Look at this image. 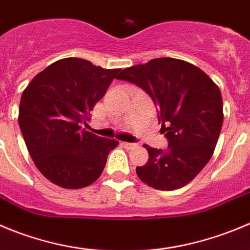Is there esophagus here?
<instances>
[{
	"mask_svg": "<svg viewBox=\"0 0 250 250\" xmlns=\"http://www.w3.org/2000/svg\"><path fill=\"white\" fill-rule=\"evenodd\" d=\"M121 145H123L125 148H132V147L136 146V144H132V142H123Z\"/></svg>",
	"mask_w": 250,
	"mask_h": 250,
	"instance_id": "1",
	"label": "esophagus"
}]
</instances>
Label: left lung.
<instances>
[{
	"mask_svg": "<svg viewBox=\"0 0 250 250\" xmlns=\"http://www.w3.org/2000/svg\"><path fill=\"white\" fill-rule=\"evenodd\" d=\"M118 80L139 85L151 97L168 140L165 149L144 145L148 161L136 167L139 178L158 190L187 185L208 165L222 129L218 87L199 67L173 58L127 67Z\"/></svg>",
	"mask_w": 250,
	"mask_h": 250,
	"instance_id": "obj_1",
	"label": "left lung"
}]
</instances>
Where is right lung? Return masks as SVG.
Here are the masks:
<instances>
[{
	"label": "right lung",
	"instance_id": "obj_1",
	"mask_svg": "<svg viewBox=\"0 0 250 250\" xmlns=\"http://www.w3.org/2000/svg\"><path fill=\"white\" fill-rule=\"evenodd\" d=\"M120 70L67 58L38 73L22 93L21 131L35 166L46 179L80 189L101 177L115 140L82 130L91 110Z\"/></svg>",
	"mask_w": 250,
	"mask_h": 250
}]
</instances>
